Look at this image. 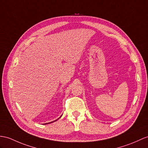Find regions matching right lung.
<instances>
[{"mask_svg": "<svg viewBox=\"0 0 148 148\" xmlns=\"http://www.w3.org/2000/svg\"><path fill=\"white\" fill-rule=\"evenodd\" d=\"M57 119V120H58ZM55 121H56H56H53V122H55ZM51 122H49V123H51ZM49 123H48V124H49Z\"/></svg>", "mask_w": 148, "mask_h": 148, "instance_id": "right-lung-1", "label": "right lung"}]
</instances>
